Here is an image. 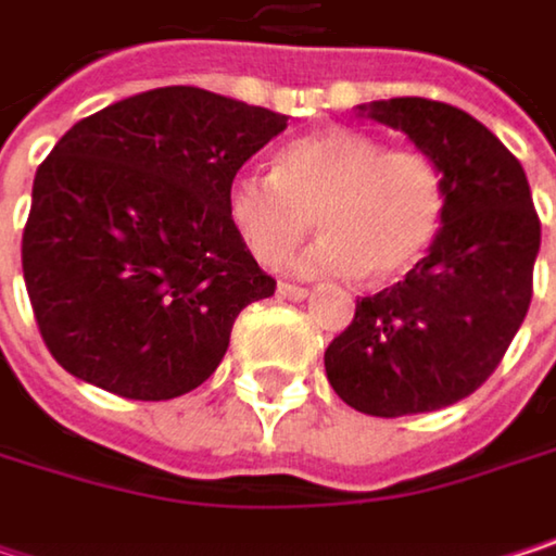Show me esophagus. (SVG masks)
I'll return each instance as SVG.
<instances>
[{
  "instance_id": "1",
  "label": "esophagus",
  "mask_w": 556,
  "mask_h": 556,
  "mask_svg": "<svg viewBox=\"0 0 556 556\" xmlns=\"http://www.w3.org/2000/svg\"><path fill=\"white\" fill-rule=\"evenodd\" d=\"M277 292H279V299H292V302L308 299V289H305V286H295V282H279Z\"/></svg>"
}]
</instances>
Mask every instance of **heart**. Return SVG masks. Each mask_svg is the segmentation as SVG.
I'll return each instance as SVG.
<instances>
[{"mask_svg":"<svg viewBox=\"0 0 556 556\" xmlns=\"http://www.w3.org/2000/svg\"><path fill=\"white\" fill-rule=\"evenodd\" d=\"M444 212L447 186L431 154L341 125L289 141L274 173L244 169L225 189L231 228L270 267L315 215L321 238L295 261L308 277H402L438 241Z\"/></svg>","mask_w":556,"mask_h":556,"instance_id":"1","label":"heart"}]
</instances>
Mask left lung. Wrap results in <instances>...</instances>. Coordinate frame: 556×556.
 <instances>
[{
  "mask_svg": "<svg viewBox=\"0 0 556 556\" xmlns=\"http://www.w3.org/2000/svg\"><path fill=\"white\" fill-rule=\"evenodd\" d=\"M357 112L438 161L447 212L405 279L357 302L354 321L325 351V374L357 412H434L500 367L528 315L541 222L521 164L464 109L405 96Z\"/></svg>",
  "mask_w": 556,
  "mask_h": 556,
  "instance_id": "1",
  "label": "left lung"
}]
</instances>
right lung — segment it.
Segmentation results:
<instances>
[{
    "mask_svg": "<svg viewBox=\"0 0 556 556\" xmlns=\"http://www.w3.org/2000/svg\"><path fill=\"white\" fill-rule=\"evenodd\" d=\"M286 115L195 86L76 122L35 173L22 270L41 338L83 383L161 402L205 383L235 318L277 282L225 189Z\"/></svg>",
    "mask_w": 556,
    "mask_h": 556,
    "instance_id": "1",
    "label": "right lung"
}]
</instances>
